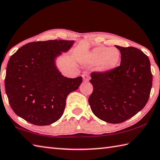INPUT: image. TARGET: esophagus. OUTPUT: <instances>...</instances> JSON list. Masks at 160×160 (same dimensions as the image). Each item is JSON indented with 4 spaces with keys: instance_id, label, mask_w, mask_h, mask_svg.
I'll list each match as a JSON object with an SVG mask.
<instances>
[{
    "instance_id": "obj_1",
    "label": "esophagus",
    "mask_w": 160,
    "mask_h": 160,
    "mask_svg": "<svg viewBox=\"0 0 160 160\" xmlns=\"http://www.w3.org/2000/svg\"><path fill=\"white\" fill-rule=\"evenodd\" d=\"M82 78H83V80L84 81V82H88V81H89V74H87V73H84L82 75Z\"/></svg>"
}]
</instances>
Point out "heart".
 I'll return each mask as SVG.
<instances>
[{"label":"heart","mask_w":160,"mask_h":160,"mask_svg":"<svg viewBox=\"0 0 160 160\" xmlns=\"http://www.w3.org/2000/svg\"><path fill=\"white\" fill-rule=\"evenodd\" d=\"M120 58V52L117 48L99 46L87 53L82 61L88 66L96 65V69L100 72L107 73L118 66Z\"/></svg>","instance_id":"1"}]
</instances>
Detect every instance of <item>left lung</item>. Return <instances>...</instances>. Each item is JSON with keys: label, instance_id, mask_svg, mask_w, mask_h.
<instances>
[{"label": "left lung", "instance_id": "8db88e82", "mask_svg": "<svg viewBox=\"0 0 160 160\" xmlns=\"http://www.w3.org/2000/svg\"><path fill=\"white\" fill-rule=\"evenodd\" d=\"M121 53L120 65L107 73L92 72L93 90L91 109L108 123L119 124L134 116L147 103L152 75L148 57L132 47L115 45Z\"/></svg>", "mask_w": 160, "mask_h": 160}]
</instances>
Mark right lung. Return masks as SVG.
<instances>
[{"instance_id":"right-lung-1","label":"right lung","mask_w":160,"mask_h":160,"mask_svg":"<svg viewBox=\"0 0 160 160\" xmlns=\"http://www.w3.org/2000/svg\"><path fill=\"white\" fill-rule=\"evenodd\" d=\"M73 40L32 42L20 47L10 58L5 86L14 113L29 123L49 125L58 120L68 95L76 91L82 78L63 76L55 60L67 52Z\"/></svg>"}]
</instances>
